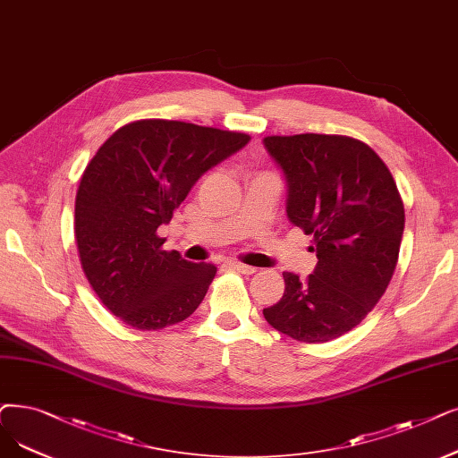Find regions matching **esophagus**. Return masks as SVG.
I'll list each match as a JSON object with an SVG mask.
<instances>
[{
  "mask_svg": "<svg viewBox=\"0 0 458 458\" xmlns=\"http://www.w3.org/2000/svg\"><path fill=\"white\" fill-rule=\"evenodd\" d=\"M225 267H230L233 271H240L243 275H252L256 271V267L252 266H247V264H242V262H225Z\"/></svg>",
  "mask_w": 458,
  "mask_h": 458,
  "instance_id": "1",
  "label": "esophagus"
}]
</instances>
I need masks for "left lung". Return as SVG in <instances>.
Instances as JSON below:
<instances>
[{"instance_id": "8db88e82", "label": "left lung", "mask_w": 458, "mask_h": 458, "mask_svg": "<svg viewBox=\"0 0 458 458\" xmlns=\"http://www.w3.org/2000/svg\"><path fill=\"white\" fill-rule=\"evenodd\" d=\"M288 182V218L312 237L318 264L305 281L284 273L281 301L264 309L271 327L320 344L360 326L393 278L404 204L386 163L343 134L266 136Z\"/></svg>"}]
</instances>
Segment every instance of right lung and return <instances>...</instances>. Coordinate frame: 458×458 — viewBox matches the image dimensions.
Segmentation results:
<instances>
[{
    "label": "right lung",
    "instance_id": "right-lung-1",
    "mask_svg": "<svg viewBox=\"0 0 458 458\" xmlns=\"http://www.w3.org/2000/svg\"><path fill=\"white\" fill-rule=\"evenodd\" d=\"M249 140L245 132L138 119L93 155L76 192V247L93 292L125 326L165 329L202 303L216 267L165 250L157 230L198 177Z\"/></svg>",
    "mask_w": 458,
    "mask_h": 458
}]
</instances>
